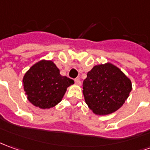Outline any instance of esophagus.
<instances>
[{"label": "esophagus", "mask_w": 150, "mask_h": 150, "mask_svg": "<svg viewBox=\"0 0 150 150\" xmlns=\"http://www.w3.org/2000/svg\"><path fill=\"white\" fill-rule=\"evenodd\" d=\"M75 82L76 84H78V85H80L81 84V81H80V79L79 78H76L75 79Z\"/></svg>", "instance_id": "1"}]
</instances>
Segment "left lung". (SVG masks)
Segmentation results:
<instances>
[{"mask_svg": "<svg viewBox=\"0 0 150 150\" xmlns=\"http://www.w3.org/2000/svg\"><path fill=\"white\" fill-rule=\"evenodd\" d=\"M131 91V80L110 63L95 66L83 83L85 102L94 114L99 115L119 110Z\"/></svg>", "mask_w": 150, "mask_h": 150, "instance_id": "8db88e82", "label": "left lung"}]
</instances>
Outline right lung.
<instances>
[{
	"label": "right lung",
	"mask_w": 150,
	"mask_h": 150,
	"mask_svg": "<svg viewBox=\"0 0 150 150\" xmlns=\"http://www.w3.org/2000/svg\"><path fill=\"white\" fill-rule=\"evenodd\" d=\"M24 91L31 104L49 109L59 103L67 87L74 80L60 75L52 61H40L32 66L23 77Z\"/></svg>",
	"instance_id": "1"
}]
</instances>
